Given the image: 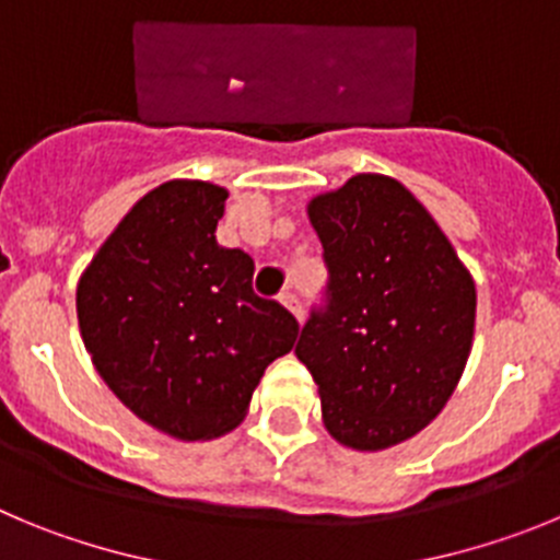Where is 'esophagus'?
<instances>
[{"label":"esophagus","instance_id":"1","mask_svg":"<svg viewBox=\"0 0 560 560\" xmlns=\"http://www.w3.org/2000/svg\"><path fill=\"white\" fill-rule=\"evenodd\" d=\"M279 301H281V304L287 306V310L292 312V315L299 317V320H301V317H304V312H301V301H299V295H295V292H292V290H281Z\"/></svg>","mask_w":560,"mask_h":560}]
</instances>
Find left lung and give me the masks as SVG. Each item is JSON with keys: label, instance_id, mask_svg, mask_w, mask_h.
Wrapping results in <instances>:
<instances>
[{"label": "left lung", "instance_id": "obj_1", "mask_svg": "<svg viewBox=\"0 0 560 560\" xmlns=\"http://www.w3.org/2000/svg\"><path fill=\"white\" fill-rule=\"evenodd\" d=\"M329 265V304L301 329L324 427L382 452L446 407L475 342V279L424 203L390 175L357 173L306 203Z\"/></svg>", "mask_w": 560, "mask_h": 560}]
</instances>
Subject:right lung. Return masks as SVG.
<instances>
[{"label":"right lung","mask_w":560,"mask_h":560,"mask_svg":"<svg viewBox=\"0 0 560 560\" xmlns=\"http://www.w3.org/2000/svg\"><path fill=\"white\" fill-rule=\"evenodd\" d=\"M223 186L173 178L119 220L78 281L83 346L110 393L175 441H214L248 416L295 317L250 287L254 259L214 240Z\"/></svg>","instance_id":"add662e5"}]
</instances>
